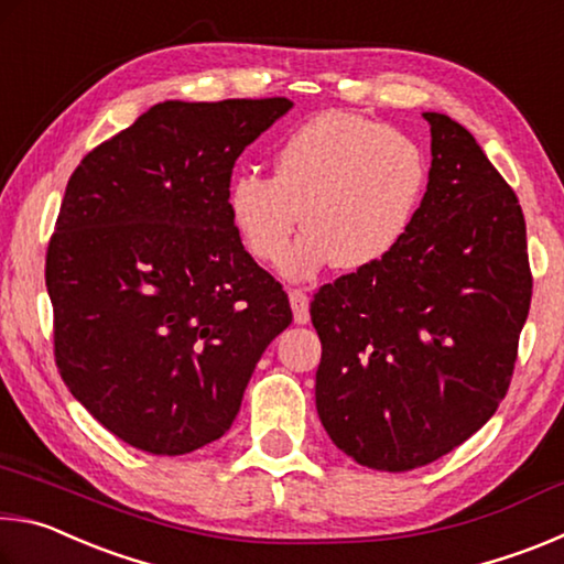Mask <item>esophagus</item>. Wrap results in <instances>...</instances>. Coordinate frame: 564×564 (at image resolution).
Masks as SVG:
<instances>
[{
	"instance_id": "1",
	"label": "esophagus",
	"mask_w": 564,
	"mask_h": 564,
	"mask_svg": "<svg viewBox=\"0 0 564 564\" xmlns=\"http://www.w3.org/2000/svg\"><path fill=\"white\" fill-rule=\"evenodd\" d=\"M289 299H291V308H293L295 323H308L311 321L308 291H305V289H289Z\"/></svg>"
}]
</instances>
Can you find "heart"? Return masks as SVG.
<instances>
[{"label":"heart","instance_id":"obj_1","mask_svg":"<svg viewBox=\"0 0 564 564\" xmlns=\"http://www.w3.org/2000/svg\"><path fill=\"white\" fill-rule=\"evenodd\" d=\"M427 161L413 139L350 111L318 113L273 149V176L236 171L228 216L246 251L275 265L303 218L308 228L285 259L293 275L338 263L383 261L403 241L423 202Z\"/></svg>","mask_w":564,"mask_h":564}]
</instances>
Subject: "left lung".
Listing matches in <instances>:
<instances>
[{
	"instance_id": "8db88e82",
	"label": "left lung",
	"mask_w": 564,
	"mask_h": 564,
	"mask_svg": "<svg viewBox=\"0 0 564 564\" xmlns=\"http://www.w3.org/2000/svg\"><path fill=\"white\" fill-rule=\"evenodd\" d=\"M431 123V181L393 253L321 285L316 408L352 460L386 473L435 463L508 395L532 299L518 196L473 133Z\"/></svg>"
}]
</instances>
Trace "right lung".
I'll return each instance as SVG.
<instances>
[{
    "instance_id": "obj_1",
    "label": "right lung",
    "mask_w": 564,
    "mask_h": 564,
    "mask_svg": "<svg viewBox=\"0 0 564 564\" xmlns=\"http://www.w3.org/2000/svg\"><path fill=\"white\" fill-rule=\"evenodd\" d=\"M291 107L156 104L66 184L44 269L54 360L131 447L186 455L218 441L265 346L291 326L289 295L226 206L236 159Z\"/></svg>"
}]
</instances>
